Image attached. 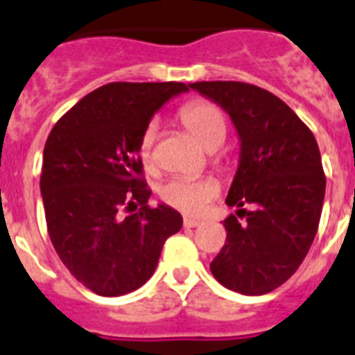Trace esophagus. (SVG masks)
I'll return each mask as SVG.
<instances>
[{
    "label": "esophagus",
    "instance_id": "obj_1",
    "mask_svg": "<svg viewBox=\"0 0 355 355\" xmlns=\"http://www.w3.org/2000/svg\"><path fill=\"white\" fill-rule=\"evenodd\" d=\"M200 220H197V218H189V217H186L184 218V227H197V226H200Z\"/></svg>",
    "mask_w": 355,
    "mask_h": 355
}]
</instances>
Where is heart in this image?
Returning <instances> with one entry per match:
<instances>
[{
  "label": "heart",
  "mask_w": 355,
  "mask_h": 355,
  "mask_svg": "<svg viewBox=\"0 0 355 355\" xmlns=\"http://www.w3.org/2000/svg\"><path fill=\"white\" fill-rule=\"evenodd\" d=\"M184 125L207 151H217L226 140L227 125L223 111L209 102H191L180 111ZM158 122H149L140 137L138 155L144 168L155 169L157 166ZM218 195V184L213 178H171L160 187V197L166 204L186 213L200 215Z\"/></svg>",
  "instance_id": "b5f03b06"
}]
</instances>
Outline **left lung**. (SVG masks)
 <instances>
[{
    "instance_id": "1",
    "label": "left lung",
    "mask_w": 355,
    "mask_h": 355,
    "mask_svg": "<svg viewBox=\"0 0 355 355\" xmlns=\"http://www.w3.org/2000/svg\"><path fill=\"white\" fill-rule=\"evenodd\" d=\"M230 114L241 140L227 206L246 215L224 220L226 244L213 277L243 295H262L292 277L318 233L327 178L312 131L275 94L243 82L189 83ZM256 209L246 212L242 206Z\"/></svg>"
}]
</instances>
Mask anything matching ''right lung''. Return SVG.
Segmentation results:
<instances>
[{
	"instance_id": "1",
	"label": "right lung",
	"mask_w": 355,
	"mask_h": 355,
	"mask_svg": "<svg viewBox=\"0 0 355 355\" xmlns=\"http://www.w3.org/2000/svg\"><path fill=\"white\" fill-rule=\"evenodd\" d=\"M189 91L177 82H114L83 96L49 135L42 189L49 237L83 286L118 297L151 279L182 215L158 204L142 178L138 146L153 114ZM141 209L128 218L122 209Z\"/></svg>"
}]
</instances>
